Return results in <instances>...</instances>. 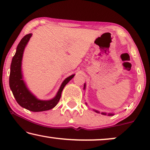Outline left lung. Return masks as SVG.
I'll return each mask as SVG.
<instances>
[{
  "instance_id": "left-lung-1",
  "label": "left lung",
  "mask_w": 150,
  "mask_h": 150,
  "mask_svg": "<svg viewBox=\"0 0 150 150\" xmlns=\"http://www.w3.org/2000/svg\"><path fill=\"white\" fill-rule=\"evenodd\" d=\"M85 85H84V89H85ZM95 110V111L96 112H98V113H99V111H98V110ZM101 114L102 115H106V112H101ZM108 116H111V115H113V114H112V113H108Z\"/></svg>"
}]
</instances>
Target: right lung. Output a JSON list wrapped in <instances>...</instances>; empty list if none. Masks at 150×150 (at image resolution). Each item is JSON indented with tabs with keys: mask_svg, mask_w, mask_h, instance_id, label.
<instances>
[{
	"mask_svg": "<svg viewBox=\"0 0 150 150\" xmlns=\"http://www.w3.org/2000/svg\"><path fill=\"white\" fill-rule=\"evenodd\" d=\"M31 33L26 35L22 39L17 46L16 54L12 59L11 70L9 75V87L14 98L19 105L26 109L33 112H40L52 109L58 104L61 98V93L65 86L74 76V74L67 77L61 84L57 95L52 100H41L37 98L26 87V85L22 79V60L24 50L29 41Z\"/></svg>",
	"mask_w": 150,
	"mask_h": 150,
	"instance_id": "1",
	"label": "right lung"
}]
</instances>
